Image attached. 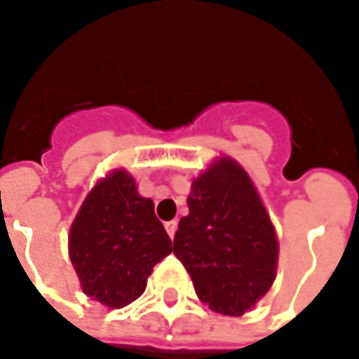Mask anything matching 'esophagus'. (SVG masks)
<instances>
[{
    "label": "esophagus",
    "instance_id": "1",
    "mask_svg": "<svg viewBox=\"0 0 359 359\" xmlns=\"http://www.w3.org/2000/svg\"><path fill=\"white\" fill-rule=\"evenodd\" d=\"M177 226H179V224H177V220H170V222H167V224H165V230H167V233H169L170 240L175 238V231H177Z\"/></svg>",
    "mask_w": 359,
    "mask_h": 359
}]
</instances>
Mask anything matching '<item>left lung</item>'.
<instances>
[{
  "label": "left lung",
  "instance_id": "left-lung-1",
  "mask_svg": "<svg viewBox=\"0 0 359 359\" xmlns=\"http://www.w3.org/2000/svg\"><path fill=\"white\" fill-rule=\"evenodd\" d=\"M187 204L172 251L200 301L241 316L269 291L277 267V238L262 198L236 161L222 159L192 182Z\"/></svg>",
  "mask_w": 359,
  "mask_h": 359
}]
</instances>
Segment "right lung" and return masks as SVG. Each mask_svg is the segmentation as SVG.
Listing matches in <instances>:
<instances>
[{
    "label": "right lung",
    "mask_w": 359,
    "mask_h": 359,
    "mask_svg": "<svg viewBox=\"0 0 359 359\" xmlns=\"http://www.w3.org/2000/svg\"><path fill=\"white\" fill-rule=\"evenodd\" d=\"M70 262L82 291L109 309L143 294L153 267L170 253V240L151 198L116 170L100 180L70 228Z\"/></svg>",
    "instance_id": "obj_1"
}]
</instances>
